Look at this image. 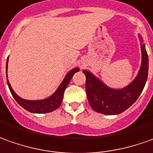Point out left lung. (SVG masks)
Here are the masks:
<instances>
[{
    "label": "left lung",
    "instance_id": "obj_1",
    "mask_svg": "<svg viewBox=\"0 0 153 153\" xmlns=\"http://www.w3.org/2000/svg\"><path fill=\"white\" fill-rule=\"evenodd\" d=\"M142 48V65L138 74L131 84L120 90L109 88L102 81L87 70H83L86 77L85 90L91 108L105 115H117L133 105L142 94L148 74V56L142 37L138 35Z\"/></svg>",
    "mask_w": 153,
    "mask_h": 153
}]
</instances>
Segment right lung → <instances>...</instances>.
I'll return each instance as SVG.
<instances>
[{"mask_svg":"<svg viewBox=\"0 0 153 153\" xmlns=\"http://www.w3.org/2000/svg\"><path fill=\"white\" fill-rule=\"evenodd\" d=\"M7 63H8V59L7 61ZM78 71H79V68H75L72 69L71 71L66 74L65 78L62 81L61 85H59V87L55 91V93L49 96L48 98L44 99V100H24L19 97L17 94L14 92V90H12L11 85L9 83V80L7 79V85L9 87V90L11 91L12 96L14 97L16 101L22 107H23L25 110H27V111L32 112V113H37V114H42V113H48L55 111L56 109H58L63 100V93L64 90L67 88V86L69 84V82L71 80L72 77L74 74Z\"/></svg>","mask_w":153,"mask_h":153,"instance_id":"add662e5","label":"right lung"}]
</instances>
